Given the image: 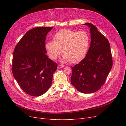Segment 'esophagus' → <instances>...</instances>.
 Masks as SVG:
<instances>
[{"label": "esophagus", "instance_id": "1", "mask_svg": "<svg viewBox=\"0 0 126 126\" xmlns=\"http://www.w3.org/2000/svg\"><path fill=\"white\" fill-rule=\"evenodd\" d=\"M64 67V66L63 65H59L58 66V68H61Z\"/></svg>", "mask_w": 126, "mask_h": 126}]
</instances>
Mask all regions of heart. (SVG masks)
Segmentation results:
<instances>
[{
  "mask_svg": "<svg viewBox=\"0 0 126 126\" xmlns=\"http://www.w3.org/2000/svg\"><path fill=\"white\" fill-rule=\"evenodd\" d=\"M90 41V36L86 32L63 29L56 33L54 41L46 43L45 48L52 60L57 59L62 51L64 54L63 62L77 63L82 60L86 55Z\"/></svg>",
  "mask_w": 126,
  "mask_h": 126,
  "instance_id": "1",
  "label": "heart"
}]
</instances>
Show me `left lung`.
I'll use <instances>...</instances> for the list:
<instances>
[{
    "label": "left lung",
    "instance_id": "left-lung-1",
    "mask_svg": "<svg viewBox=\"0 0 126 126\" xmlns=\"http://www.w3.org/2000/svg\"><path fill=\"white\" fill-rule=\"evenodd\" d=\"M90 28L91 43L86 56L72 67L71 83L80 92L90 94L104 84L112 67L110 45L108 39L90 23L84 24Z\"/></svg>",
    "mask_w": 126,
    "mask_h": 126
}]
</instances>
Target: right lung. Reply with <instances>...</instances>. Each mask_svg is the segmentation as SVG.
<instances>
[{"label":"right lung","mask_w":126,"mask_h":126,"mask_svg":"<svg viewBox=\"0 0 126 126\" xmlns=\"http://www.w3.org/2000/svg\"><path fill=\"white\" fill-rule=\"evenodd\" d=\"M53 27H37L28 31L13 52L12 72L22 90L40 96L48 90L58 65L46 55L45 39Z\"/></svg>","instance_id":"1"}]
</instances>
